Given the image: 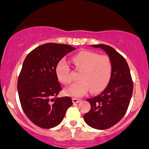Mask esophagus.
I'll return each mask as SVG.
<instances>
[{"mask_svg":"<svg viewBox=\"0 0 149 149\" xmlns=\"http://www.w3.org/2000/svg\"><path fill=\"white\" fill-rule=\"evenodd\" d=\"M79 102H81V100H79V99H76V98H73V103H78Z\"/></svg>","mask_w":149,"mask_h":149,"instance_id":"34e87169","label":"esophagus"}]
</instances>
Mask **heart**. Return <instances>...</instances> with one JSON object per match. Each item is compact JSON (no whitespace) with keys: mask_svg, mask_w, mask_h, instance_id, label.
Here are the masks:
<instances>
[{"mask_svg":"<svg viewBox=\"0 0 149 149\" xmlns=\"http://www.w3.org/2000/svg\"><path fill=\"white\" fill-rule=\"evenodd\" d=\"M71 61L74 68L80 70L78 75L79 80L65 88L67 96L80 97L90 90L92 93H97L108 85L112 72V65L108 56L84 51L73 56ZM56 74L62 84H69L72 81L70 68L65 59L57 63Z\"/></svg>","mask_w":149,"mask_h":149,"instance_id":"1","label":"heart"}]
</instances>
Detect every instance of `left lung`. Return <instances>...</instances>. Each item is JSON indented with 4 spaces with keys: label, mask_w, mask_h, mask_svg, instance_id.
<instances>
[{
    "label": "left lung",
    "mask_w": 149,
    "mask_h": 149,
    "mask_svg": "<svg viewBox=\"0 0 149 149\" xmlns=\"http://www.w3.org/2000/svg\"><path fill=\"white\" fill-rule=\"evenodd\" d=\"M101 48L112 65L111 79L100 94L88 99L91 110L84 115L85 123L96 129L104 130L119 123L126 113L133 93V81L126 60L113 47L104 45H91Z\"/></svg>",
    "instance_id": "8db88e82"
}]
</instances>
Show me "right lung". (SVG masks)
I'll return each instance as SVG.
<instances>
[{"mask_svg":"<svg viewBox=\"0 0 149 149\" xmlns=\"http://www.w3.org/2000/svg\"><path fill=\"white\" fill-rule=\"evenodd\" d=\"M74 49L70 45L47 43L32 50L23 63L18 79L20 102L26 116L37 126H57L73 104L69 96L57 97L62 88L56 66Z\"/></svg>","mask_w":149,"mask_h":149,"instance_id":"right-lung-1","label":"right lung"}]
</instances>
